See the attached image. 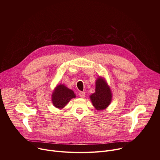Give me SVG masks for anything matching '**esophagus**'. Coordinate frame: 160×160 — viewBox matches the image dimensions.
I'll use <instances>...</instances> for the list:
<instances>
[{"label": "esophagus", "instance_id": "34e87169", "mask_svg": "<svg viewBox=\"0 0 160 160\" xmlns=\"http://www.w3.org/2000/svg\"><path fill=\"white\" fill-rule=\"evenodd\" d=\"M78 95L80 96V98H85V92H80L79 94H78Z\"/></svg>", "mask_w": 160, "mask_h": 160}]
</instances>
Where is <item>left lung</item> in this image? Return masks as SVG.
<instances>
[{"mask_svg": "<svg viewBox=\"0 0 160 160\" xmlns=\"http://www.w3.org/2000/svg\"><path fill=\"white\" fill-rule=\"evenodd\" d=\"M112 92L106 80L99 77L96 81L95 92L90 95L92 105L98 111L106 109L112 101Z\"/></svg>", "mask_w": 160, "mask_h": 160, "instance_id": "8db88e82", "label": "left lung"}]
</instances>
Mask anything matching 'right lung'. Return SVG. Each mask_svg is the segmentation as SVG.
<instances>
[{
  "label": "right lung",
  "mask_w": 160,
  "mask_h": 160,
  "mask_svg": "<svg viewBox=\"0 0 160 160\" xmlns=\"http://www.w3.org/2000/svg\"><path fill=\"white\" fill-rule=\"evenodd\" d=\"M73 91L66 87L64 84L58 85L52 94V102L54 106L58 109L64 108L71 99L75 98Z\"/></svg>",
  "instance_id": "obj_1"
}]
</instances>
